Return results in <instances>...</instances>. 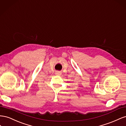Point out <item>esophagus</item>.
<instances>
[{
	"label": "esophagus",
	"mask_w": 126,
	"mask_h": 126,
	"mask_svg": "<svg viewBox=\"0 0 126 126\" xmlns=\"http://www.w3.org/2000/svg\"><path fill=\"white\" fill-rule=\"evenodd\" d=\"M55 74L57 75H61V74H62V73H61V72H56L55 73Z\"/></svg>",
	"instance_id": "1"
}]
</instances>
